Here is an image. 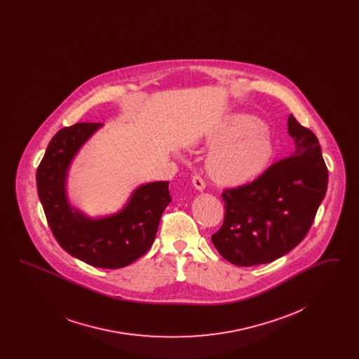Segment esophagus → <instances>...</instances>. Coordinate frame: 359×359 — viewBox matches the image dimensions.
<instances>
[{
    "mask_svg": "<svg viewBox=\"0 0 359 359\" xmlns=\"http://www.w3.org/2000/svg\"><path fill=\"white\" fill-rule=\"evenodd\" d=\"M192 184L198 191H203L205 188V180L201 176H194L192 177Z\"/></svg>",
    "mask_w": 359,
    "mask_h": 359,
    "instance_id": "obj_1",
    "label": "esophagus"
}]
</instances>
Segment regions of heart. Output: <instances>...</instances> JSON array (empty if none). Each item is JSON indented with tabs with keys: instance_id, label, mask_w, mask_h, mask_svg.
Listing matches in <instances>:
<instances>
[{
	"instance_id": "obj_1",
	"label": "heart",
	"mask_w": 359,
	"mask_h": 359,
	"mask_svg": "<svg viewBox=\"0 0 359 359\" xmlns=\"http://www.w3.org/2000/svg\"><path fill=\"white\" fill-rule=\"evenodd\" d=\"M205 144L214 148L207 157V171L223 186L253 182L268 170L276 147L269 129L250 114H233L222 121Z\"/></svg>"
}]
</instances>
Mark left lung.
Here are the masks:
<instances>
[{
  "label": "left lung",
  "instance_id": "8db88e82",
  "mask_svg": "<svg viewBox=\"0 0 359 359\" xmlns=\"http://www.w3.org/2000/svg\"><path fill=\"white\" fill-rule=\"evenodd\" d=\"M293 151L250 184L222 194L224 221L211 236L219 255L238 266L268 264L304 237L325 199L328 171L316 136L288 117Z\"/></svg>",
  "mask_w": 359,
  "mask_h": 359
}]
</instances>
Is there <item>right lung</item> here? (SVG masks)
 <instances>
[{"label":"right lung","instance_id":"right-lung-1","mask_svg":"<svg viewBox=\"0 0 359 359\" xmlns=\"http://www.w3.org/2000/svg\"><path fill=\"white\" fill-rule=\"evenodd\" d=\"M103 123H75L52 137L37 168L36 184L48 224L59 245L88 265L118 269L144 256L154 243L160 218L170 205V182L135 188L118 211L90 217L69 196L71 165Z\"/></svg>","mask_w":359,"mask_h":359}]
</instances>
